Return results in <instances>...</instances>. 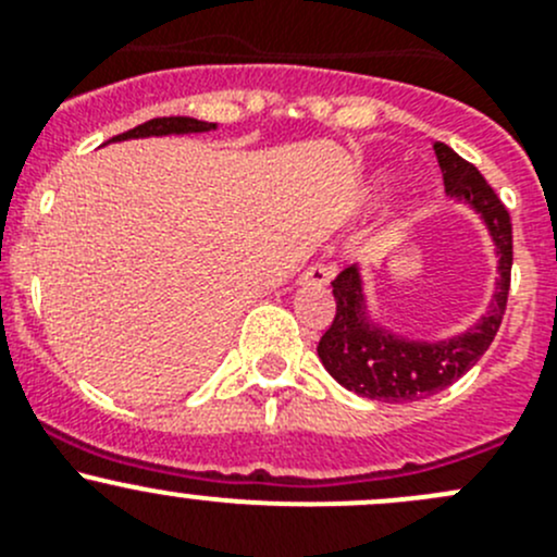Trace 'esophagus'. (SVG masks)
<instances>
[{
	"label": "esophagus",
	"mask_w": 557,
	"mask_h": 557,
	"mask_svg": "<svg viewBox=\"0 0 557 557\" xmlns=\"http://www.w3.org/2000/svg\"><path fill=\"white\" fill-rule=\"evenodd\" d=\"M330 278H333V268L322 265V262H317V265L308 268L306 273L300 276V284H313V286H327Z\"/></svg>",
	"instance_id": "esophagus-1"
}]
</instances>
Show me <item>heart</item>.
<instances>
[{"label":"heart","instance_id":"1","mask_svg":"<svg viewBox=\"0 0 557 557\" xmlns=\"http://www.w3.org/2000/svg\"><path fill=\"white\" fill-rule=\"evenodd\" d=\"M393 181H395L393 170H379V173H373L371 178H368V191H371V195H376V191L389 189V184H393Z\"/></svg>","mask_w":557,"mask_h":557}]
</instances>
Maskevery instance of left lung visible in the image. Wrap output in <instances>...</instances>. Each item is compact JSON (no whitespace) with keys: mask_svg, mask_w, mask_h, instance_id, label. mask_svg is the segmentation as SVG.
Wrapping results in <instances>:
<instances>
[{"mask_svg":"<svg viewBox=\"0 0 557 557\" xmlns=\"http://www.w3.org/2000/svg\"><path fill=\"white\" fill-rule=\"evenodd\" d=\"M449 200L463 202L482 219L495 249V289L487 311L447 338H411L376 319L360 265L333 281L335 319L317 346L324 371L360 398L411 404L458 382L493 344L506 311L511 273V219L487 181L471 162L444 143H433Z\"/></svg>","mask_w":557,"mask_h":557,"instance_id":"1","label":"left lung"}]
</instances>
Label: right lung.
<instances>
[{"mask_svg":"<svg viewBox=\"0 0 557 557\" xmlns=\"http://www.w3.org/2000/svg\"><path fill=\"white\" fill-rule=\"evenodd\" d=\"M219 129V124H208V121L189 119V115H170V119H151L146 124L135 126V129L115 135L108 143L121 140H140V137H168V135H202V132Z\"/></svg>","mask_w":557,"mask_h":557,"instance_id":"right-lung-1","label":"right lung"}]
</instances>
